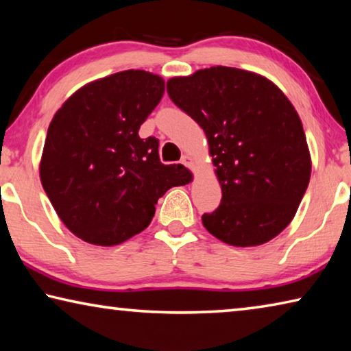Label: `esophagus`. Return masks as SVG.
<instances>
[{"instance_id":"obj_1","label":"esophagus","mask_w":351,"mask_h":351,"mask_svg":"<svg viewBox=\"0 0 351 351\" xmlns=\"http://www.w3.org/2000/svg\"><path fill=\"white\" fill-rule=\"evenodd\" d=\"M181 162L186 165V167H192L193 159H192V156H189V154H184V156L181 158Z\"/></svg>"}]
</instances>
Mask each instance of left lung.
<instances>
[{"mask_svg": "<svg viewBox=\"0 0 351 351\" xmlns=\"http://www.w3.org/2000/svg\"><path fill=\"white\" fill-rule=\"evenodd\" d=\"M176 106L204 130L221 204L203 224L230 246H258L294 218L311 156L293 104L266 77L212 66L167 82Z\"/></svg>", "mask_w": 351, "mask_h": 351, "instance_id": "1", "label": "left lung"}]
</instances>
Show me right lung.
Segmentation results:
<instances>
[{"instance_id": "1", "label": "right lung", "mask_w": 351, "mask_h": 351, "mask_svg": "<svg viewBox=\"0 0 351 351\" xmlns=\"http://www.w3.org/2000/svg\"><path fill=\"white\" fill-rule=\"evenodd\" d=\"M162 77L128 69L86 83L47 128L40 180L64 226L83 241L121 245L150 224L158 199L192 181L159 161L158 139L139 128L164 96Z\"/></svg>"}]
</instances>
